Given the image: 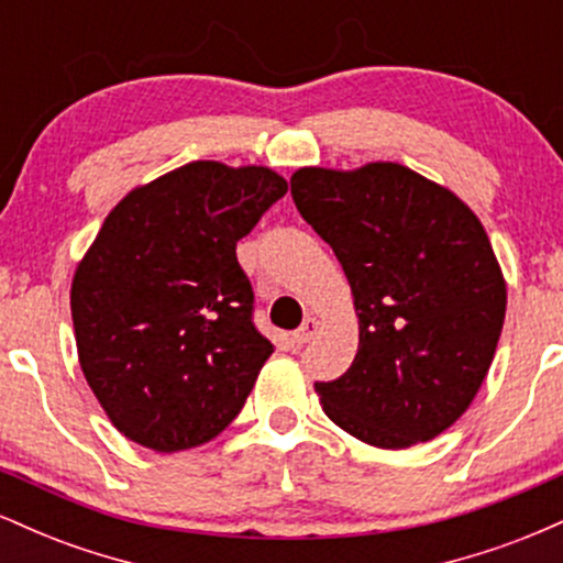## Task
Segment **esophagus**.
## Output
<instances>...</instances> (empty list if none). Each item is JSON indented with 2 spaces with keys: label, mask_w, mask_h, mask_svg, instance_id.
Wrapping results in <instances>:
<instances>
[{
  "label": "esophagus",
  "mask_w": 563,
  "mask_h": 563,
  "mask_svg": "<svg viewBox=\"0 0 563 563\" xmlns=\"http://www.w3.org/2000/svg\"><path fill=\"white\" fill-rule=\"evenodd\" d=\"M318 331H320V322L314 320V318H307L301 322V328L299 331H294V344H307V341H312L314 335H318Z\"/></svg>",
  "instance_id": "34e87169"
}]
</instances>
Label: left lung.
I'll use <instances>...</instances> for the list:
<instances>
[{"label": "left lung", "instance_id": "obj_1", "mask_svg": "<svg viewBox=\"0 0 563 563\" xmlns=\"http://www.w3.org/2000/svg\"><path fill=\"white\" fill-rule=\"evenodd\" d=\"M290 196L344 267L360 318L354 363L314 384L325 416L380 450L439 437L474 402L506 320V280L479 217L391 161L303 166Z\"/></svg>", "mask_w": 563, "mask_h": 563}]
</instances>
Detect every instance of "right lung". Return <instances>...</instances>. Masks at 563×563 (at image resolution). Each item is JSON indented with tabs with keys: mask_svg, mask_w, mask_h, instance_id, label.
Wrapping results in <instances>:
<instances>
[{
	"mask_svg": "<svg viewBox=\"0 0 563 563\" xmlns=\"http://www.w3.org/2000/svg\"><path fill=\"white\" fill-rule=\"evenodd\" d=\"M288 192L267 166L192 161L134 187L70 283L89 389L126 439L156 452L209 442L241 412L273 344L235 245Z\"/></svg>",
	"mask_w": 563,
	"mask_h": 563,
	"instance_id": "1",
	"label": "right lung"
}]
</instances>
